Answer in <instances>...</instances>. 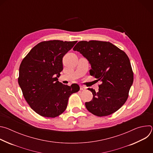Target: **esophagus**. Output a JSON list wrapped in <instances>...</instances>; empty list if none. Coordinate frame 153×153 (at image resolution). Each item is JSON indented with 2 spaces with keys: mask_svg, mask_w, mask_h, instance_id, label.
Listing matches in <instances>:
<instances>
[{
  "mask_svg": "<svg viewBox=\"0 0 153 153\" xmlns=\"http://www.w3.org/2000/svg\"><path fill=\"white\" fill-rule=\"evenodd\" d=\"M80 90H85L86 89V88L85 86H80Z\"/></svg>",
  "mask_w": 153,
  "mask_h": 153,
  "instance_id": "esophagus-1",
  "label": "esophagus"
}]
</instances>
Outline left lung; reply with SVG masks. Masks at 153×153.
<instances>
[{"label": "left lung", "instance_id": "1", "mask_svg": "<svg viewBox=\"0 0 153 153\" xmlns=\"http://www.w3.org/2000/svg\"><path fill=\"white\" fill-rule=\"evenodd\" d=\"M88 60L90 75L100 81L99 91L93 93L85 106L92 114L102 117L110 115L126 101L133 83V72L126 53L108 42L80 41L73 48Z\"/></svg>", "mask_w": 153, "mask_h": 153}]
</instances>
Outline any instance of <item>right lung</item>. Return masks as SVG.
<instances>
[{"label": "right lung", "instance_id": "add662e5", "mask_svg": "<svg viewBox=\"0 0 153 153\" xmlns=\"http://www.w3.org/2000/svg\"><path fill=\"white\" fill-rule=\"evenodd\" d=\"M77 41L58 40L42 42L33 47L22 61L18 83L33 110L47 117H56L66 110L69 97L79 91L58 81L63 70L62 59Z\"/></svg>", "mask_w": 153, "mask_h": 153}]
</instances>
